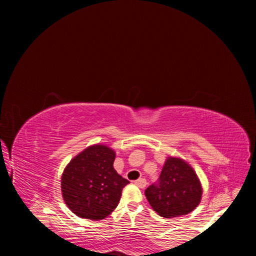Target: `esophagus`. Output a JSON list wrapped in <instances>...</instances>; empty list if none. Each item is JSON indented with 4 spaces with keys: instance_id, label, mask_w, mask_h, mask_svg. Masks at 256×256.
<instances>
[{
    "instance_id": "1",
    "label": "esophagus",
    "mask_w": 256,
    "mask_h": 256,
    "mask_svg": "<svg viewBox=\"0 0 256 256\" xmlns=\"http://www.w3.org/2000/svg\"><path fill=\"white\" fill-rule=\"evenodd\" d=\"M136 185H138L140 188H144L146 186V178H138L136 180Z\"/></svg>"
}]
</instances>
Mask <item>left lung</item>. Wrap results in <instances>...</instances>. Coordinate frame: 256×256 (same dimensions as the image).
<instances>
[{
	"label": "left lung",
	"mask_w": 256,
	"mask_h": 256,
	"mask_svg": "<svg viewBox=\"0 0 256 256\" xmlns=\"http://www.w3.org/2000/svg\"><path fill=\"white\" fill-rule=\"evenodd\" d=\"M146 200L164 218H175L192 212L202 198L196 172L185 160L168 157L157 183L146 190Z\"/></svg>",
	"instance_id": "1"
}]
</instances>
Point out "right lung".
<instances>
[{"label":"right lung","instance_id":"1","mask_svg":"<svg viewBox=\"0 0 256 256\" xmlns=\"http://www.w3.org/2000/svg\"><path fill=\"white\" fill-rule=\"evenodd\" d=\"M115 157L110 146L94 144L68 164L60 188L63 200L73 214L98 222L115 210L122 190L130 183L114 170Z\"/></svg>","mask_w":256,"mask_h":256}]
</instances>
